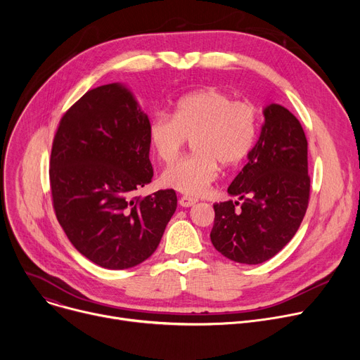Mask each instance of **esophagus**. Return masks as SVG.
<instances>
[{"label": "esophagus", "mask_w": 360, "mask_h": 360, "mask_svg": "<svg viewBox=\"0 0 360 360\" xmlns=\"http://www.w3.org/2000/svg\"><path fill=\"white\" fill-rule=\"evenodd\" d=\"M195 202H197V198L190 197V195H182V197L179 198V204H181L182 207H191V205H194Z\"/></svg>", "instance_id": "esophagus-1"}]
</instances>
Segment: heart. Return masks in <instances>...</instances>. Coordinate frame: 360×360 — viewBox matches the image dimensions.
<instances>
[{
	"label": "heart",
	"mask_w": 360,
	"mask_h": 360,
	"mask_svg": "<svg viewBox=\"0 0 360 360\" xmlns=\"http://www.w3.org/2000/svg\"><path fill=\"white\" fill-rule=\"evenodd\" d=\"M255 136V108L214 87L185 94L176 101L172 117L158 112L147 127L151 150L163 163L174 162L188 139H194L195 153L179 159L162 174L166 186L188 195L209 190L219 175V163H240L251 151Z\"/></svg>",
	"instance_id": "1"
}]
</instances>
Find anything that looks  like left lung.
<instances>
[{
  "label": "left lung",
  "instance_id": "8db88e82",
  "mask_svg": "<svg viewBox=\"0 0 360 360\" xmlns=\"http://www.w3.org/2000/svg\"><path fill=\"white\" fill-rule=\"evenodd\" d=\"M258 141L228 188L243 202H216L213 247L240 264H261L286 247L309 202L308 141L285 106L264 108Z\"/></svg>",
  "mask_w": 360,
  "mask_h": 360
}]
</instances>
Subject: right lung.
Returning <instances> with one entry per match:
<instances>
[{
  "label": "right lung",
  "instance_id": "right-lung-1",
  "mask_svg": "<svg viewBox=\"0 0 360 360\" xmlns=\"http://www.w3.org/2000/svg\"><path fill=\"white\" fill-rule=\"evenodd\" d=\"M148 117L120 83L89 90L55 132L49 182L53 210L82 255L124 270L158 248L176 210V193H136L153 178Z\"/></svg>",
  "mask_w": 360,
  "mask_h": 360
}]
</instances>
